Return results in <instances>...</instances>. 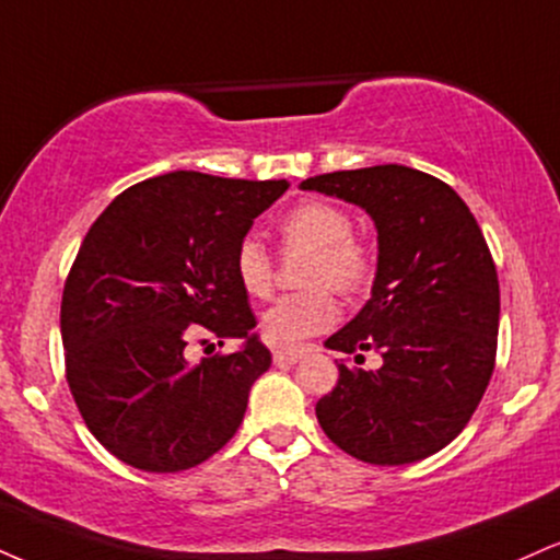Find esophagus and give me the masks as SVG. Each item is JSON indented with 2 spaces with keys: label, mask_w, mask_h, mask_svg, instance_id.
Instances as JSON below:
<instances>
[{
  "label": "esophagus",
  "mask_w": 560,
  "mask_h": 560,
  "mask_svg": "<svg viewBox=\"0 0 560 560\" xmlns=\"http://www.w3.org/2000/svg\"><path fill=\"white\" fill-rule=\"evenodd\" d=\"M300 360H302L300 349H276V352H273V362L279 368L294 365V362H300Z\"/></svg>",
  "instance_id": "obj_1"
}]
</instances>
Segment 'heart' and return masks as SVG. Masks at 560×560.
Segmentation results:
<instances>
[{"mask_svg":"<svg viewBox=\"0 0 560 560\" xmlns=\"http://www.w3.org/2000/svg\"><path fill=\"white\" fill-rule=\"evenodd\" d=\"M284 250H305L310 258L302 284L310 289L281 298L262 315V334L273 347H300L310 336L328 331L339 318L331 284L341 294L362 292L375 273L373 250L352 234V215L326 200L294 206L279 224ZM234 279L253 300L273 292V258L258 240H242L234 250Z\"/></svg>","mask_w":560,"mask_h":560,"instance_id":"b5f03b06","label":"heart"}]
</instances>
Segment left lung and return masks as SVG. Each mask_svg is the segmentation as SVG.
I'll list each match as a JSON object with an SVG mask.
<instances>
[{
    "label": "left lung",
    "mask_w": 560,
    "mask_h": 560,
    "mask_svg": "<svg viewBox=\"0 0 560 560\" xmlns=\"http://www.w3.org/2000/svg\"><path fill=\"white\" fill-rule=\"evenodd\" d=\"M302 190L347 200L378 229V271L365 307L326 347L381 368L339 362L315 404L331 441L354 459L399 467L448 446L475 415L498 347V273L472 211L446 182L399 164L331 172Z\"/></svg>",
    "instance_id": "left-lung-1"
}]
</instances>
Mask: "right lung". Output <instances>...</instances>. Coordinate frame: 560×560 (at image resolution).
Returning <instances> with one entry per match:
<instances>
[{
  "mask_svg": "<svg viewBox=\"0 0 560 560\" xmlns=\"http://www.w3.org/2000/svg\"><path fill=\"white\" fill-rule=\"evenodd\" d=\"M287 187L161 174L127 187L88 229L62 292L65 368L88 430L119 462L182 472L237 433L271 352L253 334L234 250ZM200 335L243 347L190 366L184 347Z\"/></svg>",
  "mask_w": 560,
  "mask_h": 560,
  "instance_id": "add662e5",
  "label": "right lung"
}]
</instances>
